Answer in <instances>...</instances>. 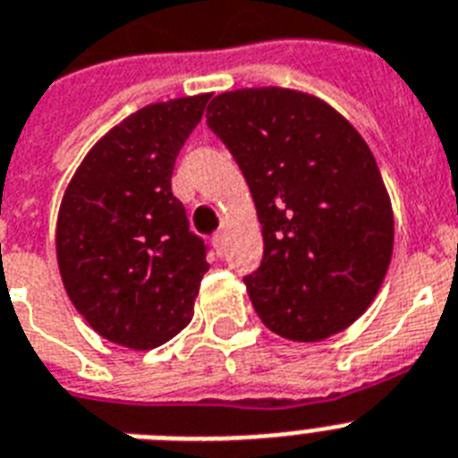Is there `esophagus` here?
Instances as JSON below:
<instances>
[{
  "label": "esophagus",
  "instance_id": "esophagus-1",
  "mask_svg": "<svg viewBox=\"0 0 458 458\" xmlns=\"http://www.w3.org/2000/svg\"><path fill=\"white\" fill-rule=\"evenodd\" d=\"M225 242H228L225 233H216V235L211 237V244H214V249H216L218 256H223V251H225Z\"/></svg>",
  "mask_w": 458,
  "mask_h": 458
}]
</instances>
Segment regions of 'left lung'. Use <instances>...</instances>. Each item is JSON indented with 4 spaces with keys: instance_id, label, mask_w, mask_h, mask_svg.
<instances>
[{
    "instance_id": "obj_1",
    "label": "left lung",
    "mask_w": 458,
    "mask_h": 458,
    "mask_svg": "<svg viewBox=\"0 0 458 458\" xmlns=\"http://www.w3.org/2000/svg\"><path fill=\"white\" fill-rule=\"evenodd\" d=\"M207 125L240 165L263 225L244 276L267 328L321 342L366 312L394 253V209L370 146L324 99L291 88L221 92Z\"/></svg>"
}]
</instances>
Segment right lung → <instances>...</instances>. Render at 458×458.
<instances>
[{"mask_svg":"<svg viewBox=\"0 0 458 458\" xmlns=\"http://www.w3.org/2000/svg\"><path fill=\"white\" fill-rule=\"evenodd\" d=\"M209 98L134 111L92 146L63 195L55 251L64 291L88 326L121 347H160L193 318L209 263L172 195V170Z\"/></svg>","mask_w":458,"mask_h":458,"instance_id":"right-lung-1","label":"right lung"}]
</instances>
